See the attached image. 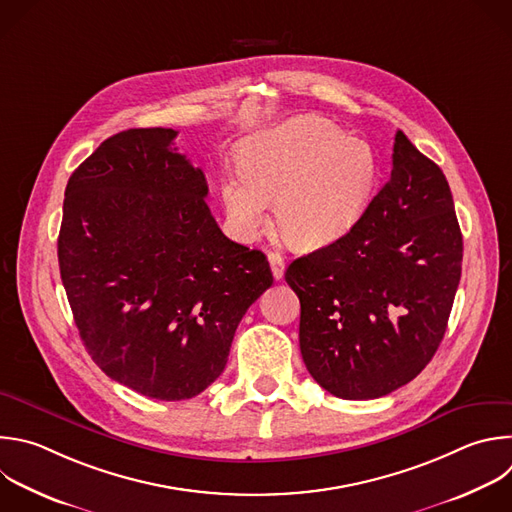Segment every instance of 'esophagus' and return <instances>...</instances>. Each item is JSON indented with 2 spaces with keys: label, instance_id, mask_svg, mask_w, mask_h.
Segmentation results:
<instances>
[{
  "label": "esophagus",
  "instance_id": "1",
  "mask_svg": "<svg viewBox=\"0 0 512 512\" xmlns=\"http://www.w3.org/2000/svg\"><path fill=\"white\" fill-rule=\"evenodd\" d=\"M269 265H271V273H273V277L279 281L281 277H283V269H285V261H283V257L277 253V251H269Z\"/></svg>",
  "mask_w": 512,
  "mask_h": 512
}]
</instances>
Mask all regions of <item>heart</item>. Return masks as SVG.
<instances>
[{
    "label": "heart",
    "mask_w": 512,
    "mask_h": 512,
    "mask_svg": "<svg viewBox=\"0 0 512 512\" xmlns=\"http://www.w3.org/2000/svg\"><path fill=\"white\" fill-rule=\"evenodd\" d=\"M237 162L239 173L221 183L235 233L243 239L257 235L275 201L277 229L297 249H317L350 233L380 183L376 148L317 114L251 134L241 142Z\"/></svg>",
    "instance_id": "obj_1"
}]
</instances>
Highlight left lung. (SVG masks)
I'll return each instance as SVG.
<instances>
[{
	"instance_id": "1",
	"label": "left lung",
	"mask_w": 512,
	"mask_h": 512,
	"mask_svg": "<svg viewBox=\"0 0 512 512\" xmlns=\"http://www.w3.org/2000/svg\"><path fill=\"white\" fill-rule=\"evenodd\" d=\"M462 271V233L440 166L398 130L390 181L350 233L295 259L299 348L344 400L412 382L436 354Z\"/></svg>"
}]
</instances>
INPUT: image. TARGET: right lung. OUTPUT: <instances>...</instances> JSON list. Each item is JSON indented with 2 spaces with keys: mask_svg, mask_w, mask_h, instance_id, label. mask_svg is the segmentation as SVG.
Here are the masks:
<instances>
[{
  "mask_svg": "<svg viewBox=\"0 0 512 512\" xmlns=\"http://www.w3.org/2000/svg\"><path fill=\"white\" fill-rule=\"evenodd\" d=\"M173 128H130L72 173L58 237L86 352L118 384L189 400L225 370L245 311L273 285L267 257L223 235L207 181Z\"/></svg>",
  "mask_w": 512,
  "mask_h": 512,
  "instance_id": "add662e5",
  "label": "right lung"
}]
</instances>
